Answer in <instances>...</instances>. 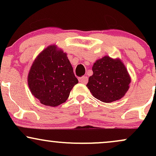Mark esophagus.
<instances>
[{
	"mask_svg": "<svg viewBox=\"0 0 156 156\" xmlns=\"http://www.w3.org/2000/svg\"><path fill=\"white\" fill-rule=\"evenodd\" d=\"M79 81L81 83H83V84L87 83V82H88V78H87V76L81 77V78H79Z\"/></svg>",
	"mask_w": 156,
	"mask_h": 156,
	"instance_id": "34e87169",
	"label": "esophagus"
}]
</instances>
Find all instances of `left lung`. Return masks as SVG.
<instances>
[{
  "label": "left lung",
  "instance_id": "1",
  "mask_svg": "<svg viewBox=\"0 0 156 156\" xmlns=\"http://www.w3.org/2000/svg\"><path fill=\"white\" fill-rule=\"evenodd\" d=\"M92 71L87 87L99 101L104 103L116 101L128 90L130 78L121 61L104 56L94 64Z\"/></svg>",
  "mask_w": 156,
  "mask_h": 156
}]
</instances>
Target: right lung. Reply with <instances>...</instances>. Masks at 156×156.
<instances>
[{"label":"right lung","instance_id":"add662e5","mask_svg":"<svg viewBox=\"0 0 156 156\" xmlns=\"http://www.w3.org/2000/svg\"><path fill=\"white\" fill-rule=\"evenodd\" d=\"M78 83L67 54L55 45L48 47L37 56L28 76L32 94L43 105L53 107L67 101Z\"/></svg>","mask_w":156,"mask_h":156}]
</instances>
